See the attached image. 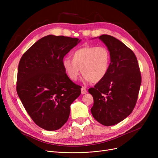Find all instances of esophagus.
<instances>
[{"label": "esophagus", "mask_w": 158, "mask_h": 158, "mask_svg": "<svg viewBox=\"0 0 158 158\" xmlns=\"http://www.w3.org/2000/svg\"><path fill=\"white\" fill-rule=\"evenodd\" d=\"M87 93V90L86 89V88L85 87H82L81 88V94L83 95V94H85Z\"/></svg>", "instance_id": "1"}]
</instances>
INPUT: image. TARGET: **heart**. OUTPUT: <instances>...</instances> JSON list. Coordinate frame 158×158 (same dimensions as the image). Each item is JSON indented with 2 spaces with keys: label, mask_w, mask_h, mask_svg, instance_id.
<instances>
[{
  "label": "heart",
  "mask_w": 158,
  "mask_h": 158,
  "mask_svg": "<svg viewBox=\"0 0 158 158\" xmlns=\"http://www.w3.org/2000/svg\"><path fill=\"white\" fill-rule=\"evenodd\" d=\"M70 58H64L62 65L66 76L76 81L81 70L85 81L97 83L108 73L111 64V54L104 46H85L76 49Z\"/></svg>",
  "instance_id": "b5f03b06"
}]
</instances>
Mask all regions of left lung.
Instances as JSON below:
<instances>
[{
    "mask_svg": "<svg viewBox=\"0 0 158 158\" xmlns=\"http://www.w3.org/2000/svg\"><path fill=\"white\" fill-rule=\"evenodd\" d=\"M98 38L110 52L111 64L106 77L88 89L94 101L91 112L102 125L111 126L127 118L135 108L142 77L132 50L110 35Z\"/></svg>",
    "mask_w": 158,
    "mask_h": 158,
    "instance_id": "1",
    "label": "left lung"
}]
</instances>
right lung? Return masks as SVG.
I'll return each instance as SVG.
<instances>
[{
    "label": "right lung",
    "mask_w": 158,
    "mask_h": 158,
    "mask_svg": "<svg viewBox=\"0 0 158 158\" xmlns=\"http://www.w3.org/2000/svg\"><path fill=\"white\" fill-rule=\"evenodd\" d=\"M81 41L78 38L48 35L33 44L21 57L16 92L26 111L41 128L60 129L67 122L70 105L81 86L69 78L62 61Z\"/></svg>",
    "instance_id": "right-lung-1"
}]
</instances>
